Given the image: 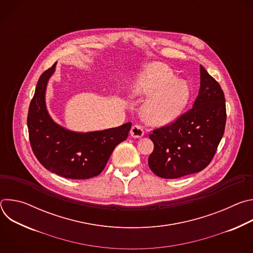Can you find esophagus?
<instances>
[{
    "label": "esophagus",
    "mask_w": 253,
    "mask_h": 253,
    "mask_svg": "<svg viewBox=\"0 0 253 253\" xmlns=\"http://www.w3.org/2000/svg\"><path fill=\"white\" fill-rule=\"evenodd\" d=\"M130 135L133 137V138H141L144 136V130L141 126L139 125H134L132 128H131V131H130Z\"/></svg>",
    "instance_id": "34e87169"
}]
</instances>
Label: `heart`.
I'll return each mask as SVG.
<instances>
[{"label": "heart", "mask_w": 253, "mask_h": 253, "mask_svg": "<svg viewBox=\"0 0 253 253\" xmlns=\"http://www.w3.org/2000/svg\"><path fill=\"white\" fill-rule=\"evenodd\" d=\"M134 95L148 97L142 108V117L152 125L172 122L187 107L191 89L186 81L178 80L166 65L156 63L148 66L130 86Z\"/></svg>", "instance_id": "obj_1"}]
</instances>
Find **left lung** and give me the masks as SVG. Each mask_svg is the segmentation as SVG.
<instances>
[{"mask_svg":"<svg viewBox=\"0 0 253 253\" xmlns=\"http://www.w3.org/2000/svg\"><path fill=\"white\" fill-rule=\"evenodd\" d=\"M225 123L224 93L218 82L200 66V89L193 107L149 134L154 144L148 158L150 169L165 179L203 170L217 150Z\"/></svg>","mask_w":253,"mask_h":253,"instance_id":"8db88e82","label":"left lung"}]
</instances>
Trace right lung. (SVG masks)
<instances>
[{
	"label": "right lung",
	"mask_w": 253,
	"mask_h": 253,
	"mask_svg": "<svg viewBox=\"0 0 253 253\" xmlns=\"http://www.w3.org/2000/svg\"><path fill=\"white\" fill-rule=\"evenodd\" d=\"M56 64L41 75L30 103L27 124L31 147L47 170L68 179H89L103 171L115 147L127 139L132 124L78 133L55 123L47 111L45 93Z\"/></svg>",
	"instance_id": "right-lung-1"
}]
</instances>
